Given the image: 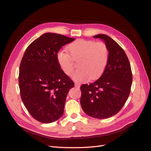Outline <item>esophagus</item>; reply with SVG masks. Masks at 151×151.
Listing matches in <instances>:
<instances>
[{
	"label": "esophagus",
	"mask_w": 151,
	"mask_h": 151,
	"mask_svg": "<svg viewBox=\"0 0 151 151\" xmlns=\"http://www.w3.org/2000/svg\"><path fill=\"white\" fill-rule=\"evenodd\" d=\"M75 87L76 88H80V84L77 83H75Z\"/></svg>",
	"instance_id": "esophagus-1"
}]
</instances>
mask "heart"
Here are the masks:
<instances>
[{
  "instance_id": "obj_1",
  "label": "heart",
  "mask_w": 151,
  "mask_h": 151,
  "mask_svg": "<svg viewBox=\"0 0 151 151\" xmlns=\"http://www.w3.org/2000/svg\"><path fill=\"white\" fill-rule=\"evenodd\" d=\"M70 55L64 50H59L57 59L62 70L67 76L74 71L75 62H78L79 70L72 76L77 81L95 79L101 76L107 65L109 52L103 42L79 39L68 46Z\"/></svg>"
}]
</instances>
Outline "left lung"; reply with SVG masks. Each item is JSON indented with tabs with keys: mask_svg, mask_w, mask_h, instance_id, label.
<instances>
[{
	"mask_svg": "<svg viewBox=\"0 0 151 151\" xmlns=\"http://www.w3.org/2000/svg\"><path fill=\"white\" fill-rule=\"evenodd\" d=\"M94 38L103 40L108 49V61L98 80L81 86L80 103L88 115L105 119L116 115L124 106L130 93L132 73L125 51L115 40L101 34Z\"/></svg>",
	"mask_w": 151,
	"mask_h": 151,
	"instance_id": "1",
	"label": "left lung"
}]
</instances>
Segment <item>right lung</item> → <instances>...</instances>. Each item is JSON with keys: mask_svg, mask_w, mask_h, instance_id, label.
I'll return each mask as SVG.
<instances>
[{"mask_svg": "<svg viewBox=\"0 0 151 151\" xmlns=\"http://www.w3.org/2000/svg\"><path fill=\"white\" fill-rule=\"evenodd\" d=\"M75 39L47 33L26 48L19 67V86L22 101L35 120L43 123L59 119L64 112L68 91L74 83L63 72L57 54Z\"/></svg>", "mask_w": 151, "mask_h": 151, "instance_id": "add662e5", "label": "right lung"}]
</instances>
